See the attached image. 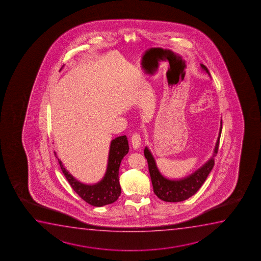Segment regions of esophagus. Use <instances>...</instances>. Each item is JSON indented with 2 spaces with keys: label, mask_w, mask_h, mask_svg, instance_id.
I'll list each match as a JSON object with an SVG mask.
<instances>
[{
  "label": "esophagus",
  "mask_w": 261,
  "mask_h": 261,
  "mask_svg": "<svg viewBox=\"0 0 261 261\" xmlns=\"http://www.w3.org/2000/svg\"><path fill=\"white\" fill-rule=\"evenodd\" d=\"M131 142H132L133 148L134 149H138L141 146V136L139 134H136L135 133L131 137Z\"/></svg>",
  "instance_id": "obj_1"
}]
</instances>
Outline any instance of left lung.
Masks as SVG:
<instances>
[{
    "label": "left lung",
    "instance_id": "left-lung-1",
    "mask_svg": "<svg viewBox=\"0 0 261 261\" xmlns=\"http://www.w3.org/2000/svg\"><path fill=\"white\" fill-rule=\"evenodd\" d=\"M200 66L203 70L207 72V75H211L207 68L203 64H200ZM220 124L221 125H220L218 141L215 146L213 156L201 168L185 178L170 180L161 175L152 154L150 150L145 147L144 156L146 158L148 166H149V171H150V179L153 186V192L161 200L168 201V202H179V201L187 200L190 197L194 195L197 193V191L200 189V186L203 185L205 180L207 179V175L214 167V157L218 153L219 140L221 136L222 120Z\"/></svg>",
    "mask_w": 261,
    "mask_h": 261
}]
</instances>
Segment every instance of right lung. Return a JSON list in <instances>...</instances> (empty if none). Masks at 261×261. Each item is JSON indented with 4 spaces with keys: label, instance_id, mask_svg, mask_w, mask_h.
Returning <instances> with one entry per match:
<instances>
[{
    "label": "right lung",
    "instance_id": "obj_1",
    "mask_svg": "<svg viewBox=\"0 0 261 261\" xmlns=\"http://www.w3.org/2000/svg\"><path fill=\"white\" fill-rule=\"evenodd\" d=\"M128 140L126 136H118L111 141L107 170L103 178L95 185H86L79 182L64 168L61 160H59L57 156L56 157L61 165V170L65 177L75 193L90 205L94 207H102L115 202L121 193V187L118 179V169L123 158L128 153Z\"/></svg>",
    "mask_w": 261,
    "mask_h": 261
}]
</instances>
